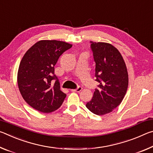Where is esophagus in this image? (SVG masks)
I'll list each match as a JSON object with an SVG mask.
<instances>
[{
	"instance_id": "1",
	"label": "esophagus",
	"mask_w": 153,
	"mask_h": 153,
	"mask_svg": "<svg viewBox=\"0 0 153 153\" xmlns=\"http://www.w3.org/2000/svg\"><path fill=\"white\" fill-rule=\"evenodd\" d=\"M82 90V87H80V86H78L77 88L76 89H72V90H71L72 92H79L80 91H81V90Z\"/></svg>"
}]
</instances>
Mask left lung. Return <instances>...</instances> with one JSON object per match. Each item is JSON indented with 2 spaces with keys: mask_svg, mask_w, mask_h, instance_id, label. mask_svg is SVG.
Instances as JSON below:
<instances>
[{
  "mask_svg": "<svg viewBox=\"0 0 153 153\" xmlns=\"http://www.w3.org/2000/svg\"><path fill=\"white\" fill-rule=\"evenodd\" d=\"M96 63L95 80L99 83L86 107L97 115L112 112L122 102L128 86V74L123 56L107 42H91Z\"/></svg>",
  "mask_w": 153,
  "mask_h": 153,
  "instance_id": "left-lung-1",
  "label": "left lung"
}]
</instances>
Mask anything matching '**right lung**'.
<instances>
[{
  "instance_id": "obj_1",
  "label": "right lung",
  "mask_w": 153,
  "mask_h": 153,
  "mask_svg": "<svg viewBox=\"0 0 153 153\" xmlns=\"http://www.w3.org/2000/svg\"><path fill=\"white\" fill-rule=\"evenodd\" d=\"M72 45L59 40H40L27 51L20 62L17 84L22 97L30 107L44 113L61 107L66 97L55 75V65ZM57 80L54 85L51 80Z\"/></svg>"
}]
</instances>
